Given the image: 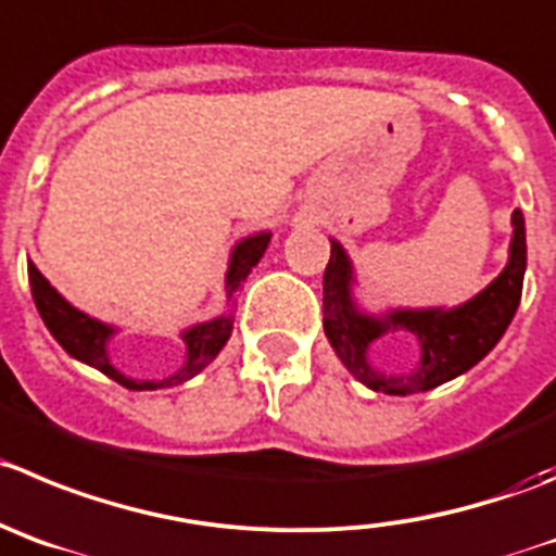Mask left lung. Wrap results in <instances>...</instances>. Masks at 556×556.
<instances>
[{"instance_id":"obj_1","label":"left lung","mask_w":556,"mask_h":556,"mask_svg":"<svg viewBox=\"0 0 556 556\" xmlns=\"http://www.w3.org/2000/svg\"><path fill=\"white\" fill-rule=\"evenodd\" d=\"M523 271H527V232L521 211H513L510 261L505 271L477 293L471 302L455 309H392L372 318L356 309L351 299L349 254L331 241V257L324 271V331L340 362L351 376L383 395H414L428 392L450 378L475 367L502 340L521 302ZM406 328L420 340L424 359L417 371L403 377H383L366 362L369 342L387 330Z\"/></svg>"}]
</instances>
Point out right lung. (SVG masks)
Segmentation results:
<instances>
[{"instance_id":"1","label":"right lung","mask_w":556,"mask_h":556,"mask_svg":"<svg viewBox=\"0 0 556 556\" xmlns=\"http://www.w3.org/2000/svg\"><path fill=\"white\" fill-rule=\"evenodd\" d=\"M268 241H271V232H257V236L243 238V241L232 249L230 268H227V295H232L238 288H241L243 279L249 277V271L257 266V261H261L263 252H266ZM27 271H29V288H33L35 307H38L40 318H43V324L49 326L54 340L60 342L62 349L74 356V359L96 367V370H101L103 376H109L112 381H117L126 389H139V392H142V389L178 387V383L189 381V378H194L197 372L205 370V367L216 359V354L225 349V342L230 340V331H232L230 313L219 315V318L214 320H207V324L191 326L189 331H184L186 349H189V354H186V365L180 367L178 372H173L169 378H161V381H137V378L123 376V372L109 362L106 342L109 337L114 334L112 326L101 324V320L90 318V315L71 307V304H67L65 299L51 288L49 279L35 268V263H29Z\"/></svg>"}]
</instances>
